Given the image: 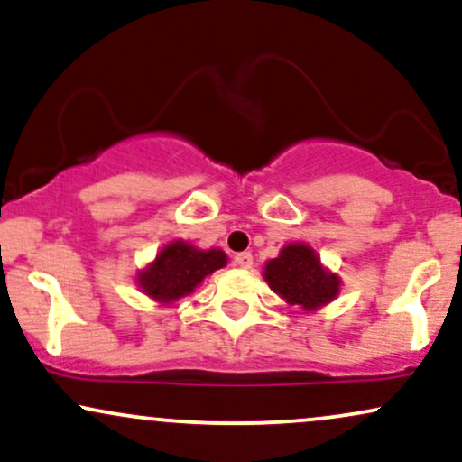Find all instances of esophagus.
Masks as SVG:
<instances>
[{
  "mask_svg": "<svg viewBox=\"0 0 462 462\" xmlns=\"http://www.w3.org/2000/svg\"><path fill=\"white\" fill-rule=\"evenodd\" d=\"M233 265H237V268H251L253 254L251 253H237L236 257H233Z\"/></svg>",
  "mask_w": 462,
  "mask_h": 462,
  "instance_id": "esophagus-1",
  "label": "esophagus"
}]
</instances>
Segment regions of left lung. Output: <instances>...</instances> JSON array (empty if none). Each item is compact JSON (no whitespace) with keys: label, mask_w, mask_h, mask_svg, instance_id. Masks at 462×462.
Returning a JSON list of instances; mask_svg holds the SVG:
<instances>
[{"label":"left lung","mask_w":462,"mask_h":462,"mask_svg":"<svg viewBox=\"0 0 462 462\" xmlns=\"http://www.w3.org/2000/svg\"><path fill=\"white\" fill-rule=\"evenodd\" d=\"M263 279L287 305H298L305 311H316L335 300L341 285L339 276L324 268L318 253L305 242L281 248L279 257L265 263Z\"/></svg>","instance_id":"8db88e82"}]
</instances>
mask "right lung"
<instances>
[{
  "instance_id": "right-lung-1",
  "label": "right lung",
  "mask_w": 462,
  "mask_h": 462,
  "mask_svg": "<svg viewBox=\"0 0 462 462\" xmlns=\"http://www.w3.org/2000/svg\"><path fill=\"white\" fill-rule=\"evenodd\" d=\"M226 254L220 248L200 251L189 242L172 240L164 244L155 259L140 270L135 281L146 296L162 305H172L179 298L192 294L205 276L225 268Z\"/></svg>"
}]
</instances>
